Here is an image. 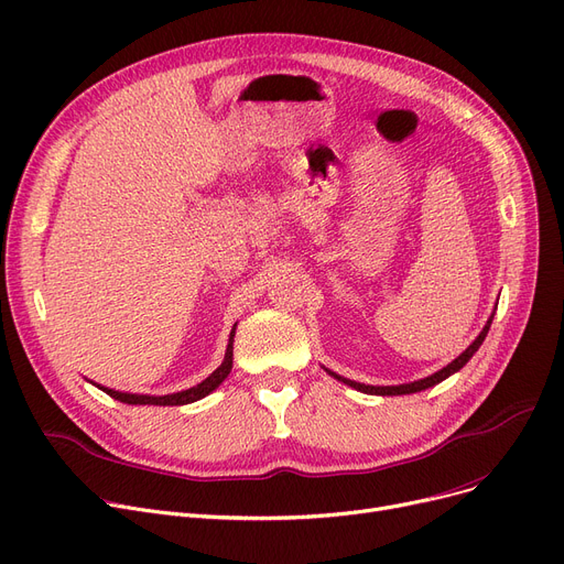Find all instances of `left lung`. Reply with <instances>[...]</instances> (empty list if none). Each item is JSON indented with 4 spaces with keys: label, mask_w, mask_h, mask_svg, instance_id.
Listing matches in <instances>:
<instances>
[{
    "label": "left lung",
    "mask_w": 564,
    "mask_h": 564,
    "mask_svg": "<svg viewBox=\"0 0 564 564\" xmlns=\"http://www.w3.org/2000/svg\"><path fill=\"white\" fill-rule=\"evenodd\" d=\"M491 323H494V315L488 317V323L484 325V329H481V334L470 343L468 348H465L452 364H447L445 369H440L437 373H433V376H429V378H422V380H414V382H408V384H391V387H373V384H361V382H355V380H348V378H343V376H338V373H334V371H329V369H325L329 376H334L336 380H340V382H346V384H350L352 389H357V391H361V394H376V397H401V394H414V391H422V389H429V387H433V384H437V382H443V380H447L452 373H456V371H460L465 364L470 361V357L479 350V346L484 343V338H486V334H488V329H491Z\"/></svg>",
    "instance_id": "1"
}]
</instances>
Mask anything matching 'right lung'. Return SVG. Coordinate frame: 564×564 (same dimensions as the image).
Here are the masks:
<instances>
[{
	"instance_id": "obj_1",
	"label": "right lung",
	"mask_w": 564,
	"mask_h": 564,
	"mask_svg": "<svg viewBox=\"0 0 564 564\" xmlns=\"http://www.w3.org/2000/svg\"><path fill=\"white\" fill-rule=\"evenodd\" d=\"M237 327V325H235ZM235 327L230 332V340H228V348H226V357L221 361V366L218 369L205 378L200 384H195L191 389H184V391H177V394H165V397H147V394H127V391H115V389H108V387H101L108 397H112L115 401H121V403H129V405H186V403H193V401H200L205 399L207 394H212V391L221 384L230 369H232V338H235Z\"/></svg>"
}]
</instances>
